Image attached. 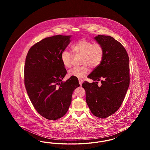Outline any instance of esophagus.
<instances>
[{"label":"esophagus","mask_w":150,"mask_h":150,"mask_svg":"<svg viewBox=\"0 0 150 150\" xmlns=\"http://www.w3.org/2000/svg\"><path fill=\"white\" fill-rule=\"evenodd\" d=\"M79 84H80V86H81L82 85L83 83V80H81V79H79Z\"/></svg>","instance_id":"esophagus-1"}]
</instances>
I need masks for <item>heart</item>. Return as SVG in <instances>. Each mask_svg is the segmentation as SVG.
Masks as SVG:
<instances>
[{
  "instance_id": "heart-1",
  "label": "heart",
  "mask_w": 150,
  "mask_h": 150,
  "mask_svg": "<svg viewBox=\"0 0 150 150\" xmlns=\"http://www.w3.org/2000/svg\"><path fill=\"white\" fill-rule=\"evenodd\" d=\"M72 50L75 54L81 56V64L83 66L75 67L70 70L69 76L76 78L85 77L89 72L90 66L92 68L98 67L101 63L104 50L103 47L98 43H92L91 41L83 39L79 40L72 47ZM72 56L71 53L64 50L61 54V60L65 67L70 68L71 66Z\"/></svg>"
}]
</instances>
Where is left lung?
Returning a JSON list of instances; mask_svg holds the SVG:
<instances>
[{
	"label": "left lung",
	"instance_id": "8db88e82",
	"mask_svg": "<svg viewBox=\"0 0 150 150\" xmlns=\"http://www.w3.org/2000/svg\"><path fill=\"white\" fill-rule=\"evenodd\" d=\"M94 39L103 47V57L88 76L94 81H85L82 86L92 113L104 119L116 112L125 98L130 82L129 60L125 48L112 36L99 35ZM99 81L100 87L97 84Z\"/></svg>",
	"mask_w": 150,
	"mask_h": 150
}]
</instances>
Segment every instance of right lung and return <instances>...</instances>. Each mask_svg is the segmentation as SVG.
Here are the masks:
<instances>
[{
  "instance_id": "add662e5",
  "label": "right lung",
  "mask_w": 150,
  "mask_h": 150,
  "mask_svg": "<svg viewBox=\"0 0 150 150\" xmlns=\"http://www.w3.org/2000/svg\"><path fill=\"white\" fill-rule=\"evenodd\" d=\"M71 36L46 38L34 44L26 58L24 79L27 93L38 112L48 120H57L66 114L73 92L80 86L76 78L62 81L67 71L61 54L71 42Z\"/></svg>"
}]
</instances>
